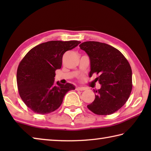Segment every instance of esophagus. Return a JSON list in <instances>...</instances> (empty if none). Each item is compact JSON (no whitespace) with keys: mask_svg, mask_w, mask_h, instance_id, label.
<instances>
[{"mask_svg":"<svg viewBox=\"0 0 151 151\" xmlns=\"http://www.w3.org/2000/svg\"><path fill=\"white\" fill-rule=\"evenodd\" d=\"M85 89H86V88H85V87H80V86H78V87H76V91H85Z\"/></svg>","mask_w":151,"mask_h":151,"instance_id":"obj_1","label":"esophagus"}]
</instances>
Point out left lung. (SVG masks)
<instances>
[{
  "label": "left lung",
  "instance_id": "left-lung-1",
  "mask_svg": "<svg viewBox=\"0 0 151 151\" xmlns=\"http://www.w3.org/2000/svg\"><path fill=\"white\" fill-rule=\"evenodd\" d=\"M88 55L91 63L89 76L99 75L95 80L101 85L94 91L95 99L88 109L99 115H108L126 103L132 91V70L124 55L106 43L84 42L79 45Z\"/></svg>",
  "mask_w": 151,
  "mask_h": 151
}]
</instances>
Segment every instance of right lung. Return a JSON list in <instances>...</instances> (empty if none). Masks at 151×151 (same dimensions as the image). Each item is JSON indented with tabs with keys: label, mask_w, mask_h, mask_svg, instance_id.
Wrapping results in <instances>:
<instances>
[{
	"label": "right lung",
	"mask_w": 151,
	"mask_h": 151,
	"mask_svg": "<svg viewBox=\"0 0 151 151\" xmlns=\"http://www.w3.org/2000/svg\"><path fill=\"white\" fill-rule=\"evenodd\" d=\"M77 40H51L36 46L28 52L19 65L17 82L20 98L36 113L45 114L57 110L73 84L55 82V71L62 66L63 56L77 47Z\"/></svg>",
	"instance_id": "add662e5"
}]
</instances>
